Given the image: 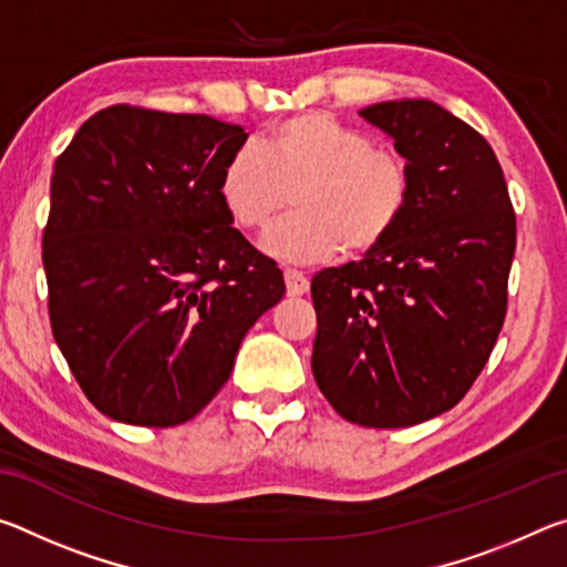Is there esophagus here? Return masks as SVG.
Listing matches in <instances>:
<instances>
[{"label": "esophagus", "instance_id": "esophagus-1", "mask_svg": "<svg viewBox=\"0 0 567 567\" xmlns=\"http://www.w3.org/2000/svg\"><path fill=\"white\" fill-rule=\"evenodd\" d=\"M285 285H287V295L297 297V295H305L310 290V280L300 272V270H292V267H287L285 270Z\"/></svg>", "mask_w": 567, "mask_h": 567}]
</instances>
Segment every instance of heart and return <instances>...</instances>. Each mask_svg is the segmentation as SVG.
I'll return each instance as SVG.
<instances>
[{"label": "heart", "mask_w": 567, "mask_h": 567, "mask_svg": "<svg viewBox=\"0 0 567 567\" xmlns=\"http://www.w3.org/2000/svg\"><path fill=\"white\" fill-rule=\"evenodd\" d=\"M217 189L235 225L255 233L272 225L292 189L297 213L265 235L262 249L307 265L385 243L408 209L412 172L398 152L332 114L302 112L229 152Z\"/></svg>", "instance_id": "1"}]
</instances>
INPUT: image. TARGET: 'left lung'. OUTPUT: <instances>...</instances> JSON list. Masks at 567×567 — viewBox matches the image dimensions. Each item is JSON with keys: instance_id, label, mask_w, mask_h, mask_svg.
<instances>
[{"instance_id": "8db88e82", "label": "left lung", "mask_w": 567, "mask_h": 567, "mask_svg": "<svg viewBox=\"0 0 567 567\" xmlns=\"http://www.w3.org/2000/svg\"><path fill=\"white\" fill-rule=\"evenodd\" d=\"M412 172L405 215L360 262L312 277V375L344 420L408 427L455 408L507 310L515 213L483 134L430 100L360 110Z\"/></svg>"}]
</instances>
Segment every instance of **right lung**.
<instances>
[{
    "mask_svg": "<svg viewBox=\"0 0 567 567\" xmlns=\"http://www.w3.org/2000/svg\"><path fill=\"white\" fill-rule=\"evenodd\" d=\"M245 140L207 114L114 104L54 162L42 237L52 334L112 420L195 417L282 300V270L229 227L219 199V172Z\"/></svg>",
    "mask_w": 567,
    "mask_h": 567,
    "instance_id": "add662e5",
    "label": "right lung"
}]
</instances>
